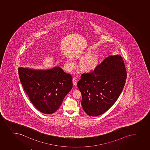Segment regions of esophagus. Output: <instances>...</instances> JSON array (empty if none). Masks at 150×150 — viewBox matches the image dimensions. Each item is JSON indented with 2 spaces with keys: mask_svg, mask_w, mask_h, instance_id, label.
<instances>
[{
  "mask_svg": "<svg viewBox=\"0 0 150 150\" xmlns=\"http://www.w3.org/2000/svg\"><path fill=\"white\" fill-rule=\"evenodd\" d=\"M72 81H73V83L74 85V86H76V84H77V79H76V77H73V80H72Z\"/></svg>",
  "mask_w": 150,
  "mask_h": 150,
  "instance_id": "1",
  "label": "esophagus"
}]
</instances>
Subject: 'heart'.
Returning a JSON list of instances; mask_svg holds the SVG:
<instances>
[{"label":"heart","instance_id":"b5f03b06","mask_svg":"<svg viewBox=\"0 0 150 150\" xmlns=\"http://www.w3.org/2000/svg\"><path fill=\"white\" fill-rule=\"evenodd\" d=\"M97 61V58L95 55L93 54L88 55L85 57L81 60L80 63V66L83 70H91L95 67ZM67 64L69 66H71L73 64V60L72 59H69L67 60Z\"/></svg>","mask_w":150,"mask_h":150}]
</instances>
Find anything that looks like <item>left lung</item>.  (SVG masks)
<instances>
[{
    "mask_svg": "<svg viewBox=\"0 0 150 150\" xmlns=\"http://www.w3.org/2000/svg\"><path fill=\"white\" fill-rule=\"evenodd\" d=\"M126 78L125 64L119 55H110L93 71L82 74L77 87L83 110L92 116L106 112L120 95Z\"/></svg>",
    "mask_w": 150,
    "mask_h": 150,
    "instance_id": "obj_1",
    "label": "left lung"
}]
</instances>
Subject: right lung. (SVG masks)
I'll list each match as a JSON object with an SVG mask.
<instances>
[{
	"label": "right lung",
	"instance_id": "right-lung-1",
	"mask_svg": "<svg viewBox=\"0 0 150 150\" xmlns=\"http://www.w3.org/2000/svg\"><path fill=\"white\" fill-rule=\"evenodd\" d=\"M18 74L31 102L45 114L55 112L73 87L71 75L58 66L48 70L19 67Z\"/></svg>",
	"mask_w": 150,
	"mask_h": 150
}]
</instances>
